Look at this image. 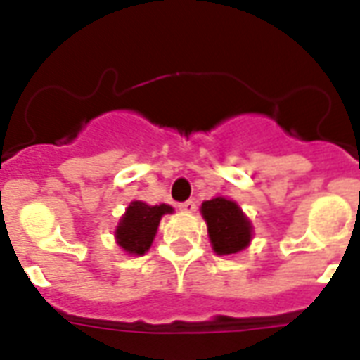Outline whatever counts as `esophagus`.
<instances>
[{
    "mask_svg": "<svg viewBox=\"0 0 360 360\" xmlns=\"http://www.w3.org/2000/svg\"><path fill=\"white\" fill-rule=\"evenodd\" d=\"M181 211H185V213H194L196 211V202L194 200H186V202L179 203Z\"/></svg>",
    "mask_w": 360,
    "mask_h": 360,
    "instance_id": "obj_1",
    "label": "esophagus"
}]
</instances>
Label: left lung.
Returning a JSON list of instances; mask_svg holds the SVG:
<instances>
[{
  "label": "left lung",
  "instance_id": "8db88e82",
  "mask_svg": "<svg viewBox=\"0 0 360 360\" xmlns=\"http://www.w3.org/2000/svg\"><path fill=\"white\" fill-rule=\"evenodd\" d=\"M202 214L213 250L219 256H230L245 250L252 240V224L233 200L224 196L202 203Z\"/></svg>",
  "mask_w": 360,
  "mask_h": 360
}]
</instances>
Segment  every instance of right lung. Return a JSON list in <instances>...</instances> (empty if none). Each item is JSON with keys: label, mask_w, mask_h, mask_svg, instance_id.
<instances>
[{"label": "right lung", "mask_w": 360, "mask_h": 360, "mask_svg": "<svg viewBox=\"0 0 360 360\" xmlns=\"http://www.w3.org/2000/svg\"><path fill=\"white\" fill-rule=\"evenodd\" d=\"M168 213H174V207H169L166 203L147 205L143 202H130L115 230L117 245L127 254H134V256L146 254L157 236L162 214Z\"/></svg>", "instance_id": "obj_1"}]
</instances>
